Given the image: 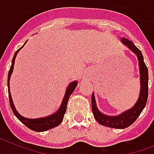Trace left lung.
Instances as JSON below:
<instances>
[{
    "mask_svg": "<svg viewBox=\"0 0 154 154\" xmlns=\"http://www.w3.org/2000/svg\"><path fill=\"white\" fill-rule=\"evenodd\" d=\"M121 42L125 46H128L133 53L137 54L138 61H139L140 74V92L137 102L131 109L121 113L117 116H108L104 114H102L97 109L94 94L92 93L91 95V109H92L94 117L96 118V120L102 125L114 128H125L135 122V120L137 119L145 107L148 99V91H149L148 89V79H149L148 69L143 59L141 51L133 44V42L129 41L125 38H123L121 39Z\"/></svg>",
    "mask_w": 154,
    "mask_h": 154,
    "instance_id": "left-lung-1",
    "label": "left lung"
}]
</instances>
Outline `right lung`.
Instances as JSON below:
<instances>
[{"mask_svg": "<svg viewBox=\"0 0 154 154\" xmlns=\"http://www.w3.org/2000/svg\"><path fill=\"white\" fill-rule=\"evenodd\" d=\"M24 46H22L21 48H22ZM21 48L18 49L17 51L14 54V58L12 60V65L10 66V69L9 71V74H8V90H9V104L12 108L13 112L14 113V115L16 116L17 118H18V120L22 122L29 128H30L31 130H34L35 132H44V131L48 130L51 128H53L56 126H58L60 125L63 120L64 114L66 112V105H67V102L70 98V96L74 91V90L75 89L76 86L78 84V83L75 81L73 83H71L70 85L68 86V88L66 89V94L64 96L63 103L61 104L60 108L58 110L57 112H55L53 115L47 116V117L39 118V119H28V118H25L23 116H21L17 112L16 108L14 107V103H13V100H12L11 94L9 91V79H10V76L13 72V69H14V62H15V58H16L17 54L18 52Z\"/></svg>", "mask_w": 154, "mask_h": 154, "instance_id": "right-lung-1", "label": "right lung"}]
</instances>
